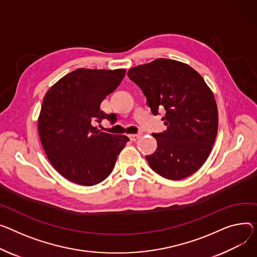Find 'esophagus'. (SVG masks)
Wrapping results in <instances>:
<instances>
[{
	"label": "esophagus",
	"instance_id": "1",
	"mask_svg": "<svg viewBox=\"0 0 257 257\" xmlns=\"http://www.w3.org/2000/svg\"><path fill=\"white\" fill-rule=\"evenodd\" d=\"M142 136V133H138V134H129V139L133 142L138 141L140 138Z\"/></svg>",
	"mask_w": 257,
	"mask_h": 257
}]
</instances>
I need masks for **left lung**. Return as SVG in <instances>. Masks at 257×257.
Here are the masks:
<instances>
[{
    "label": "left lung",
    "mask_w": 257,
    "mask_h": 257,
    "mask_svg": "<svg viewBox=\"0 0 257 257\" xmlns=\"http://www.w3.org/2000/svg\"><path fill=\"white\" fill-rule=\"evenodd\" d=\"M129 78L147 97L153 114L165 111L166 131L153 134L157 150L147 156L151 168L168 180L194 174L208 159L218 132V108L202 76L185 63L156 59L131 68Z\"/></svg>",
    "instance_id": "1"
}]
</instances>
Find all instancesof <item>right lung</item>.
<instances>
[{
  "label": "right lung",
  "mask_w": 257,
  "mask_h": 257,
  "mask_svg": "<svg viewBox=\"0 0 257 257\" xmlns=\"http://www.w3.org/2000/svg\"><path fill=\"white\" fill-rule=\"evenodd\" d=\"M126 69H78L66 74L47 91L38 117V132L46 156L67 180L93 186L112 172L116 157L129 139L94 127L101 118H113L100 110Z\"/></svg>",
  "instance_id": "add662e5"
}]
</instances>
